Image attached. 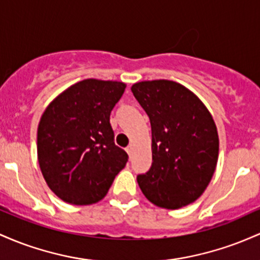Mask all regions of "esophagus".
I'll use <instances>...</instances> for the list:
<instances>
[{
    "label": "esophagus",
    "instance_id": "34e87169",
    "mask_svg": "<svg viewBox=\"0 0 260 260\" xmlns=\"http://www.w3.org/2000/svg\"><path fill=\"white\" fill-rule=\"evenodd\" d=\"M126 152L129 153V154L133 153V145H129V146H127V147H126Z\"/></svg>",
    "mask_w": 260,
    "mask_h": 260
}]
</instances>
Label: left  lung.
<instances>
[{"mask_svg": "<svg viewBox=\"0 0 260 260\" xmlns=\"http://www.w3.org/2000/svg\"><path fill=\"white\" fill-rule=\"evenodd\" d=\"M152 130V165L138 183L159 208L179 209L197 200L216 168L218 135L214 119L194 93L168 80L131 87Z\"/></svg>", "mask_w": 260, "mask_h": 260, "instance_id": "left-lung-1", "label": "left lung"}]
</instances>
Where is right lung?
<instances>
[{"label":"right lung","mask_w":260,"mask_h":260,"mask_svg":"<svg viewBox=\"0 0 260 260\" xmlns=\"http://www.w3.org/2000/svg\"><path fill=\"white\" fill-rule=\"evenodd\" d=\"M125 84L89 80L74 84L45 109L38 126V159L49 188L74 205L106 197L127 153L115 145L110 112Z\"/></svg>","instance_id":"right-lung-1"}]
</instances>
